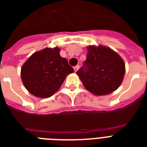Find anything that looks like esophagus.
Masks as SVG:
<instances>
[{"instance_id":"34e87169","label":"esophagus","mask_w":147,"mask_h":147,"mask_svg":"<svg viewBox=\"0 0 147 147\" xmlns=\"http://www.w3.org/2000/svg\"><path fill=\"white\" fill-rule=\"evenodd\" d=\"M79 68H80V66H79V65L75 66L74 67V71H75V72H77V70H79Z\"/></svg>"}]
</instances>
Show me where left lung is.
Wrapping results in <instances>:
<instances>
[{"mask_svg":"<svg viewBox=\"0 0 147 147\" xmlns=\"http://www.w3.org/2000/svg\"><path fill=\"white\" fill-rule=\"evenodd\" d=\"M86 60L77 72L90 93L101 96L112 93L120 86L125 74V63L117 53L107 47H87Z\"/></svg>","mask_w":147,"mask_h":147,"instance_id":"left-lung-1","label":"left lung"}]
</instances>
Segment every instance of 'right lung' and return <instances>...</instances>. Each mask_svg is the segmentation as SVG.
<instances>
[{
	"label": "right lung",
	"instance_id": "1",
	"mask_svg": "<svg viewBox=\"0 0 147 147\" xmlns=\"http://www.w3.org/2000/svg\"><path fill=\"white\" fill-rule=\"evenodd\" d=\"M74 71L66 58L60 55V48L35 52L21 67L20 75L25 88L34 96L47 98L61 87L68 74Z\"/></svg>",
	"mask_w": 147,
	"mask_h": 147
}]
</instances>
